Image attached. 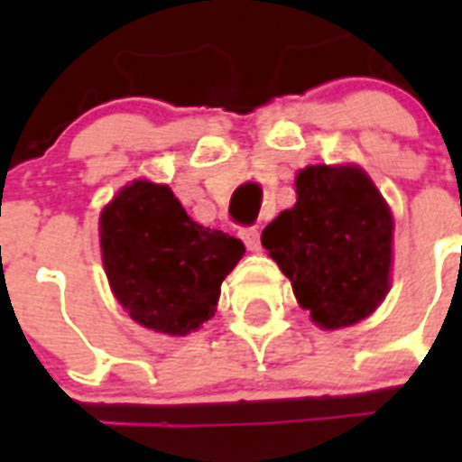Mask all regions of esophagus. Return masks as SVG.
<instances>
[{"label": "esophagus", "mask_w": 462, "mask_h": 462, "mask_svg": "<svg viewBox=\"0 0 462 462\" xmlns=\"http://www.w3.org/2000/svg\"><path fill=\"white\" fill-rule=\"evenodd\" d=\"M240 238H243V243L247 245V250L252 252L261 250V231L256 226L243 228V231H240Z\"/></svg>", "instance_id": "34e87169"}]
</instances>
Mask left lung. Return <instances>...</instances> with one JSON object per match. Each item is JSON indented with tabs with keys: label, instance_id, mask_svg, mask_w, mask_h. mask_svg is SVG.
Here are the masks:
<instances>
[{
	"label": "left lung",
	"instance_id": "left-lung-1",
	"mask_svg": "<svg viewBox=\"0 0 462 462\" xmlns=\"http://www.w3.org/2000/svg\"><path fill=\"white\" fill-rule=\"evenodd\" d=\"M296 196V206L263 228L261 245L314 324L328 330L358 324L389 293L393 215L354 164L298 171Z\"/></svg>",
	"mask_w": 462,
	"mask_h": 462
}]
</instances>
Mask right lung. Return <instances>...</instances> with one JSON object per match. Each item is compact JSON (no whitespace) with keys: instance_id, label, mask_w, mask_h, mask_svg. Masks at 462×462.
<instances>
[{"instance_id":"add662e5","label":"right lung","mask_w":462,"mask_h":462,"mask_svg":"<svg viewBox=\"0 0 462 462\" xmlns=\"http://www.w3.org/2000/svg\"><path fill=\"white\" fill-rule=\"evenodd\" d=\"M101 259L136 324L187 336L215 317L224 277L243 259L234 236L196 224L171 187L134 180L101 210Z\"/></svg>"}]
</instances>
